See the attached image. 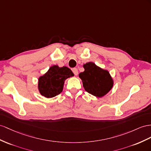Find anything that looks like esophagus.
<instances>
[{
	"label": "esophagus",
	"instance_id": "obj_1",
	"mask_svg": "<svg viewBox=\"0 0 151 151\" xmlns=\"http://www.w3.org/2000/svg\"><path fill=\"white\" fill-rule=\"evenodd\" d=\"M72 71H73V73H74V74H75V75H78V69H77V68H73V69H72Z\"/></svg>",
	"mask_w": 151,
	"mask_h": 151
}]
</instances>
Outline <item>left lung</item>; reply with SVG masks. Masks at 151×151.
<instances>
[{"label":"left lung","mask_w":151,"mask_h":151,"mask_svg":"<svg viewBox=\"0 0 151 151\" xmlns=\"http://www.w3.org/2000/svg\"><path fill=\"white\" fill-rule=\"evenodd\" d=\"M85 71L79 74L83 86L87 92L92 95L102 97L113 87V80L109 73L99 68L93 63L83 65Z\"/></svg>","instance_id":"8db88e82"}]
</instances>
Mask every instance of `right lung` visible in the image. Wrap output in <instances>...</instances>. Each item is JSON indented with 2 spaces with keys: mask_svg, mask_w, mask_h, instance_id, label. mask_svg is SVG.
Wrapping results in <instances>:
<instances>
[{
  "mask_svg": "<svg viewBox=\"0 0 151 151\" xmlns=\"http://www.w3.org/2000/svg\"><path fill=\"white\" fill-rule=\"evenodd\" d=\"M73 76L74 74L68 67L53 65L39 78V91L46 98L55 97L63 91L65 80Z\"/></svg>",
  "mask_w": 151,
  "mask_h": 151,
  "instance_id": "1",
  "label": "right lung"
}]
</instances>
